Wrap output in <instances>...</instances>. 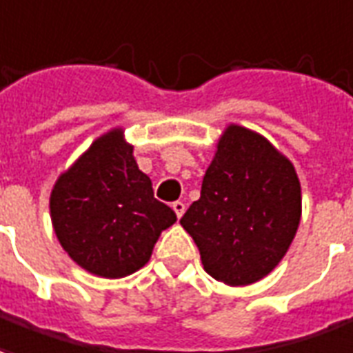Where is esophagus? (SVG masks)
Segmentation results:
<instances>
[{
  "label": "esophagus",
  "instance_id": "obj_1",
  "mask_svg": "<svg viewBox=\"0 0 353 353\" xmlns=\"http://www.w3.org/2000/svg\"><path fill=\"white\" fill-rule=\"evenodd\" d=\"M172 210L176 211L177 219H181V216H183V213H185V203L183 202H174V203H172Z\"/></svg>",
  "mask_w": 353,
  "mask_h": 353
}]
</instances>
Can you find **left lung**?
Segmentation results:
<instances>
[{
    "label": "left lung",
    "mask_w": 353,
    "mask_h": 353,
    "mask_svg": "<svg viewBox=\"0 0 353 353\" xmlns=\"http://www.w3.org/2000/svg\"><path fill=\"white\" fill-rule=\"evenodd\" d=\"M301 183L288 157L256 130L230 123L205 170L202 192L179 221L203 270L247 286L275 270L299 228Z\"/></svg>",
    "instance_id": "left-lung-1"
}]
</instances>
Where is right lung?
Returning <instances> with one entry per match:
<instances>
[{
	"mask_svg": "<svg viewBox=\"0 0 353 353\" xmlns=\"http://www.w3.org/2000/svg\"><path fill=\"white\" fill-rule=\"evenodd\" d=\"M123 127L93 140L50 192V219L59 245L82 270L121 279L150 262L176 213L153 196Z\"/></svg>",
	"mask_w": 353,
	"mask_h": 353,
	"instance_id": "1",
	"label": "right lung"
}]
</instances>
